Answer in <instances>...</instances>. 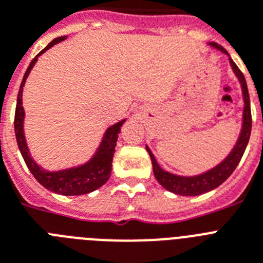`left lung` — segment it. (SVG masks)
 <instances>
[{
  "label": "left lung",
  "instance_id": "8db88e82",
  "mask_svg": "<svg viewBox=\"0 0 263 263\" xmlns=\"http://www.w3.org/2000/svg\"><path fill=\"white\" fill-rule=\"evenodd\" d=\"M212 47L220 49L222 52L227 53L222 45H218L216 43H211ZM230 64L233 67L234 72L238 77L242 86V92H243V101H245V108H243V126H242V132L238 138L235 147L233 152L227 156L224 161L220 162L218 166H215L214 169L208 171V172L203 173V175L194 176V177H183V176H176L172 173L165 172L164 169L160 168V165L156 161L155 156L149 151V147L146 146V151L151 156L152 164H153V173H155L156 179L160 184H161L165 190L171 191L173 194L183 195V196H197V195L205 194L208 191L214 190L216 186H219L222 183H224L226 180L229 179L231 173L235 171V168L239 164L240 158L243 156L245 149L247 146L249 138L251 134V108H250V97H249V90H247L246 79H245L243 73L238 68L235 63L233 62V59L230 58Z\"/></svg>",
  "mask_w": 263,
  "mask_h": 263
}]
</instances>
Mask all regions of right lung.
<instances>
[{
	"mask_svg": "<svg viewBox=\"0 0 263 263\" xmlns=\"http://www.w3.org/2000/svg\"><path fill=\"white\" fill-rule=\"evenodd\" d=\"M63 37H58L52 40L43 51L39 53L36 58L30 62L28 67L27 72L24 75L21 86H20L18 97H17V105H16V114H14V133H16V140L18 149L23 155L24 161L29 168L30 173L34 176V179L37 180L39 183L47 190L56 192V194L64 195V196H78V195H84L88 192L98 190L106 183L110 177L111 173V162L114 157V152H116L117 138L118 133L121 130V126L125 122V119L121 122L112 125L108 127L107 132L105 133V137L102 140V144L95 153V156L91 158L87 164L77 168L64 169V171H59V172H47L44 169H41L36 162L32 160L28 151L27 142H25V137H24L23 122H24V107H23V87L25 84L28 75H29L30 69L33 68L34 63L37 62V58L44 53L47 49L53 47L55 44L64 40Z\"/></svg>",
	"mask_w": 263,
	"mask_h": 263,
	"instance_id": "add662e5",
	"label": "right lung"
}]
</instances>
